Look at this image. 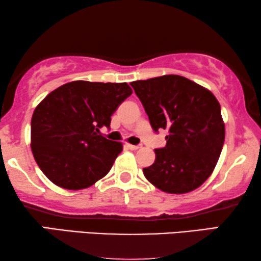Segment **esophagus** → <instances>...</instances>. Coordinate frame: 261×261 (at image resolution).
Segmentation results:
<instances>
[{
  "mask_svg": "<svg viewBox=\"0 0 261 261\" xmlns=\"http://www.w3.org/2000/svg\"><path fill=\"white\" fill-rule=\"evenodd\" d=\"M126 147L129 148V150H138L140 145H132V144H126Z\"/></svg>",
  "mask_w": 261,
  "mask_h": 261,
  "instance_id": "obj_1",
  "label": "esophagus"
}]
</instances>
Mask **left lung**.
Wrapping results in <instances>:
<instances>
[{
	"instance_id": "1",
	"label": "left lung",
	"mask_w": 261,
	"mask_h": 261,
	"mask_svg": "<svg viewBox=\"0 0 261 261\" xmlns=\"http://www.w3.org/2000/svg\"><path fill=\"white\" fill-rule=\"evenodd\" d=\"M152 129L168 130L166 146L143 173L169 194L196 189L212 175L225 138L221 106L204 87L180 75H163L130 84Z\"/></svg>"
}]
</instances>
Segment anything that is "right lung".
<instances>
[{
    "instance_id": "1",
    "label": "right lung",
    "mask_w": 261,
    "mask_h": 261,
    "mask_svg": "<svg viewBox=\"0 0 261 261\" xmlns=\"http://www.w3.org/2000/svg\"><path fill=\"white\" fill-rule=\"evenodd\" d=\"M132 94L126 82L72 81L49 93L34 111L31 150L48 180L61 188H88L108 174L122 143L100 135Z\"/></svg>"
}]
</instances>
